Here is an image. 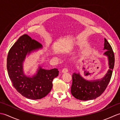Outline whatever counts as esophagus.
<instances>
[{"mask_svg":"<svg viewBox=\"0 0 120 120\" xmlns=\"http://www.w3.org/2000/svg\"><path fill=\"white\" fill-rule=\"evenodd\" d=\"M62 72L63 73H67V72H68V70L67 69V68H63V69L62 70Z\"/></svg>","mask_w":120,"mask_h":120,"instance_id":"34e87169","label":"esophagus"}]
</instances>
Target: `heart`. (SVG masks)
I'll use <instances>...</instances> for the list:
<instances>
[{
	"label": "heart",
	"mask_w": 120,
	"mask_h": 120,
	"mask_svg": "<svg viewBox=\"0 0 120 120\" xmlns=\"http://www.w3.org/2000/svg\"><path fill=\"white\" fill-rule=\"evenodd\" d=\"M77 55H75L73 57V58H77Z\"/></svg>",
	"instance_id": "obj_1"
}]
</instances>
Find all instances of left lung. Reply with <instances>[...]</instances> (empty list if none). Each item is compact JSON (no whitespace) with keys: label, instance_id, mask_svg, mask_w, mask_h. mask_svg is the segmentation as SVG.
Returning a JSON list of instances; mask_svg holds the SVG:
<instances>
[{"label":"left lung","instance_id":"1","mask_svg":"<svg viewBox=\"0 0 120 120\" xmlns=\"http://www.w3.org/2000/svg\"><path fill=\"white\" fill-rule=\"evenodd\" d=\"M104 50H106L104 56L107 57L109 70L103 78L95 80H88L78 73L72 75V85L71 93L73 96L81 101H88L95 99L100 96L107 86L112 74L114 65V55L110 44L104 39Z\"/></svg>","mask_w":120,"mask_h":120}]
</instances>
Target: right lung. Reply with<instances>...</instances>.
I'll return each mask as SVG.
<instances>
[{
	"instance_id": "add662e5",
	"label": "right lung",
	"mask_w": 120,
	"mask_h": 120,
	"mask_svg": "<svg viewBox=\"0 0 120 120\" xmlns=\"http://www.w3.org/2000/svg\"><path fill=\"white\" fill-rule=\"evenodd\" d=\"M42 48V45L27 34L20 37L10 49L7 67L12 85L18 92L27 98L39 99L49 93L52 80L59 74L57 68L45 70L39 66L32 76L25 74L23 63L27 56Z\"/></svg>"
}]
</instances>
